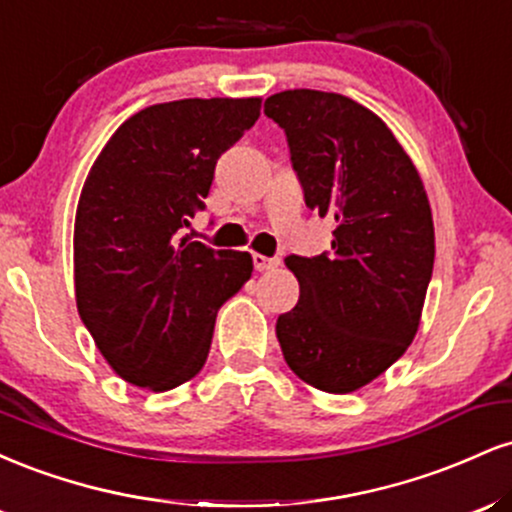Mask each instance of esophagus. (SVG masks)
<instances>
[{"label":"esophagus","mask_w":512,"mask_h":512,"mask_svg":"<svg viewBox=\"0 0 512 512\" xmlns=\"http://www.w3.org/2000/svg\"><path fill=\"white\" fill-rule=\"evenodd\" d=\"M279 257H264V255H252V264H255V269L257 272H267V269H274V267H279Z\"/></svg>","instance_id":"esophagus-1"}]
</instances>
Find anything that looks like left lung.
Instances as JSON below:
<instances>
[{
  "mask_svg": "<svg viewBox=\"0 0 512 512\" xmlns=\"http://www.w3.org/2000/svg\"><path fill=\"white\" fill-rule=\"evenodd\" d=\"M264 115L286 132L305 207L334 221L330 255L286 257L301 298L276 339L303 383L356 392L419 330L436 260L424 182L392 129L342 93L281 91Z\"/></svg>",
  "mask_w": 512,
  "mask_h": 512,
  "instance_id": "8db88e82",
  "label": "left lung"
}]
</instances>
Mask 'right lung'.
Listing matches in <instances>:
<instances>
[{
    "label": "right lung",
    "mask_w": 512,
    "mask_h": 512,
    "mask_svg": "<svg viewBox=\"0 0 512 512\" xmlns=\"http://www.w3.org/2000/svg\"><path fill=\"white\" fill-rule=\"evenodd\" d=\"M262 98H185L139 110L88 170L74 221V293L108 366L151 392L202 370L216 313L252 274L248 252L182 236L219 156Z\"/></svg>",
    "instance_id": "obj_1"
}]
</instances>
